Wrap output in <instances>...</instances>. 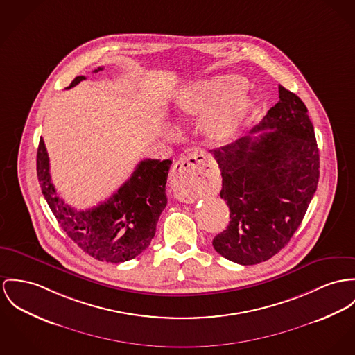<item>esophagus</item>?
Wrapping results in <instances>:
<instances>
[{"mask_svg": "<svg viewBox=\"0 0 355 355\" xmlns=\"http://www.w3.org/2000/svg\"><path fill=\"white\" fill-rule=\"evenodd\" d=\"M207 164L205 155L197 151L188 154L174 164L170 174V181L174 193L180 200L187 202L194 200L197 182L201 180Z\"/></svg>", "mask_w": 355, "mask_h": 355, "instance_id": "34e87169", "label": "esophagus"}]
</instances>
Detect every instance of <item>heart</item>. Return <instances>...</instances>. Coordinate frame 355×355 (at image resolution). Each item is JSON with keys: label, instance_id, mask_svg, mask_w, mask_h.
<instances>
[{"label": "heart", "instance_id": "1", "mask_svg": "<svg viewBox=\"0 0 355 355\" xmlns=\"http://www.w3.org/2000/svg\"><path fill=\"white\" fill-rule=\"evenodd\" d=\"M243 78L232 74L196 82L184 89L177 100L182 116L202 113L204 131L212 140L231 139L243 127L250 112V100L243 92Z\"/></svg>", "mask_w": 355, "mask_h": 355}]
</instances>
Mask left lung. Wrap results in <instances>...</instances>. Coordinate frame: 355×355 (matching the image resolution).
I'll return each mask as SVG.
<instances>
[{"instance_id": "obj_1", "label": "left lung", "mask_w": 355, "mask_h": 355, "mask_svg": "<svg viewBox=\"0 0 355 355\" xmlns=\"http://www.w3.org/2000/svg\"><path fill=\"white\" fill-rule=\"evenodd\" d=\"M279 101L248 137L214 150L230 224L214 238L221 257L257 265L291 241L319 182V148L300 97L278 86ZM265 130L258 136L253 134Z\"/></svg>"}]
</instances>
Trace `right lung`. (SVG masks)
Wrapping results in <instances>:
<instances>
[{"label":"right lung","instance_id":"right-lung-1","mask_svg":"<svg viewBox=\"0 0 355 355\" xmlns=\"http://www.w3.org/2000/svg\"><path fill=\"white\" fill-rule=\"evenodd\" d=\"M103 70L98 67L94 73ZM85 77H76L67 89ZM170 159H144L132 175L107 201L86 211L64 204L55 191L50 159L40 137L36 170L42 193L67 236L94 259L120 263L141 254L154 238L157 223L167 204L166 181Z\"/></svg>","mask_w":355,"mask_h":355}]
</instances>
